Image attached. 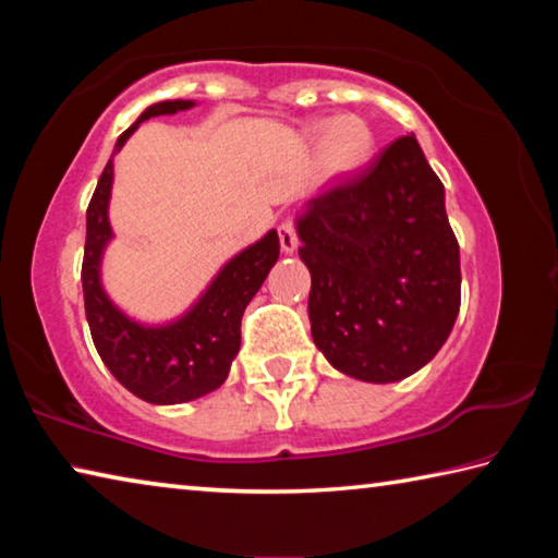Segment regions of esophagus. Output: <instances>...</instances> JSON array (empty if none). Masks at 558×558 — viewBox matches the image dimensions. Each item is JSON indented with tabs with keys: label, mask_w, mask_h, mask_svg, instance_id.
Segmentation results:
<instances>
[{
	"label": "esophagus",
	"mask_w": 558,
	"mask_h": 558,
	"mask_svg": "<svg viewBox=\"0 0 558 558\" xmlns=\"http://www.w3.org/2000/svg\"><path fill=\"white\" fill-rule=\"evenodd\" d=\"M278 239H280V248L282 253H295L298 248V231H295V223L290 219L282 221L278 226Z\"/></svg>",
	"instance_id": "esophagus-1"
}]
</instances>
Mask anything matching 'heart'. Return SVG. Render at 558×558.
Masks as SVG:
<instances>
[{"mask_svg": "<svg viewBox=\"0 0 558 558\" xmlns=\"http://www.w3.org/2000/svg\"><path fill=\"white\" fill-rule=\"evenodd\" d=\"M310 135L323 145V159L332 174L356 172L374 153V132L366 120L356 116L317 122Z\"/></svg>", "mask_w": 558, "mask_h": 558, "instance_id": "b5f03b06", "label": "heart"}]
</instances>
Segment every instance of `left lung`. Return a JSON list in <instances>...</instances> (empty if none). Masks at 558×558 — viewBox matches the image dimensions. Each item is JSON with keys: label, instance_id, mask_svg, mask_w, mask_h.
Returning <instances> with one entry per match:
<instances>
[{"label": "left lung", "instance_id": "obj_1", "mask_svg": "<svg viewBox=\"0 0 558 558\" xmlns=\"http://www.w3.org/2000/svg\"><path fill=\"white\" fill-rule=\"evenodd\" d=\"M298 235L313 339L337 372L389 384L438 354L460 310V248L415 135L310 199Z\"/></svg>", "mask_w": 558, "mask_h": 558}]
</instances>
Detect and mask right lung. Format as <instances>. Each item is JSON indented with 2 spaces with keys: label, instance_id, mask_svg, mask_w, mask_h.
<instances>
[{
  "label": "right lung",
  "instance_id": "1",
  "mask_svg": "<svg viewBox=\"0 0 558 558\" xmlns=\"http://www.w3.org/2000/svg\"><path fill=\"white\" fill-rule=\"evenodd\" d=\"M194 108V100H162L149 106L122 132L116 157L140 122L174 116ZM112 157L98 179L86 211V253H83V300L102 364L137 399L157 405L186 403L219 389L241 349V317L280 256L278 231L233 256L211 280L194 307L169 325H140L112 305L100 282V260L112 229L108 204L112 189Z\"/></svg>",
  "mask_w": 558,
  "mask_h": 558
}]
</instances>
